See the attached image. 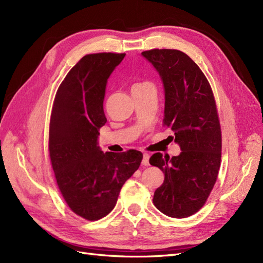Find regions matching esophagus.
<instances>
[{
    "label": "esophagus",
    "mask_w": 263,
    "mask_h": 263,
    "mask_svg": "<svg viewBox=\"0 0 263 263\" xmlns=\"http://www.w3.org/2000/svg\"><path fill=\"white\" fill-rule=\"evenodd\" d=\"M142 165H149V155L148 154H144L142 155V161H141Z\"/></svg>",
    "instance_id": "34e87169"
}]
</instances>
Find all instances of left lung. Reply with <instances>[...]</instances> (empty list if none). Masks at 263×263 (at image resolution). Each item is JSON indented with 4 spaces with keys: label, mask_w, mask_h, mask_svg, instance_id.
I'll list each match as a JSON object with an SVG mask.
<instances>
[{
    "label": "left lung",
    "mask_w": 263,
    "mask_h": 263,
    "mask_svg": "<svg viewBox=\"0 0 263 263\" xmlns=\"http://www.w3.org/2000/svg\"><path fill=\"white\" fill-rule=\"evenodd\" d=\"M156 69L164 91L163 125L174 132L179 156L155 154L150 164L164 173L154 204L164 215L185 218L201 210L217 179L221 134L208 79L196 63L176 49L141 52Z\"/></svg>",
    "instance_id": "1"
}]
</instances>
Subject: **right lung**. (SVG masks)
<instances>
[{
  "mask_svg": "<svg viewBox=\"0 0 263 263\" xmlns=\"http://www.w3.org/2000/svg\"><path fill=\"white\" fill-rule=\"evenodd\" d=\"M125 53L86 54L69 71L55 94L49 126V154L60 192L73 213L98 220L114 209L124 183L142 160L138 150L103 153L100 128L109 76Z\"/></svg>",
  "mask_w": 263,
  "mask_h": 263,
  "instance_id": "1",
  "label": "right lung"
}]
</instances>
